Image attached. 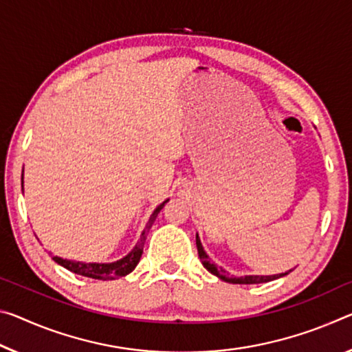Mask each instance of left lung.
Here are the masks:
<instances>
[{"mask_svg":"<svg viewBox=\"0 0 352 352\" xmlns=\"http://www.w3.org/2000/svg\"><path fill=\"white\" fill-rule=\"evenodd\" d=\"M196 244H197V252H199V256L200 260H202V265L208 270L211 274H214L216 277L222 278V280L226 282H230V283H243V285H250V283H265V282H271V280H276V278L278 277H283L287 276L288 272H285V274H276V276H246V277H228L227 272L222 270V267H217L211 263L208 255L205 254V250L202 248V243H200L199 236L196 235Z\"/></svg>","mask_w":352,"mask_h":352,"instance_id":"left-lung-1","label":"left lung"}]
</instances>
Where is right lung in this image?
<instances>
[{
    "instance_id": "obj_1",
    "label": "right lung",
    "mask_w": 352,
    "mask_h": 352,
    "mask_svg": "<svg viewBox=\"0 0 352 352\" xmlns=\"http://www.w3.org/2000/svg\"><path fill=\"white\" fill-rule=\"evenodd\" d=\"M166 202L161 204L158 208L153 211V214L150 216V221L146 227V230L142 232L141 241H139L135 246V249H133L131 252L126 256H124L122 260L114 261V263H76V261L59 258V256H53V260L56 261V263H59L60 266H64L65 270L75 272V274H78V276H85L89 278H98V280H113V278H119V277L130 274V272L135 270L136 265L139 263V260H141L144 244H146V239H147V233L150 230V227L153 226L156 216H158L161 210H163Z\"/></svg>"
}]
</instances>
